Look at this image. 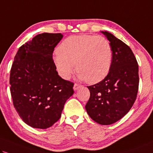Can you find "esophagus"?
<instances>
[{
    "label": "esophagus",
    "instance_id": "esophagus-1",
    "mask_svg": "<svg viewBox=\"0 0 153 153\" xmlns=\"http://www.w3.org/2000/svg\"><path fill=\"white\" fill-rule=\"evenodd\" d=\"M82 85H81V84H76V83H75L74 85V90H77L79 88L82 87Z\"/></svg>",
    "mask_w": 153,
    "mask_h": 153
}]
</instances>
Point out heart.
<instances>
[{
    "mask_svg": "<svg viewBox=\"0 0 153 153\" xmlns=\"http://www.w3.org/2000/svg\"><path fill=\"white\" fill-rule=\"evenodd\" d=\"M113 50L103 36L74 35L66 38L58 48L53 61L59 76L70 78L75 69L81 79L97 84L106 77L112 64Z\"/></svg>",
    "mask_w": 153,
    "mask_h": 153,
    "instance_id": "1",
    "label": "heart"
}]
</instances>
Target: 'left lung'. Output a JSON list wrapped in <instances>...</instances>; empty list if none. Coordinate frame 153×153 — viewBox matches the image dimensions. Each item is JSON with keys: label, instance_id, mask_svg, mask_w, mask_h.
<instances>
[{"label": "left lung", "instance_id": "left-lung-1", "mask_svg": "<svg viewBox=\"0 0 153 153\" xmlns=\"http://www.w3.org/2000/svg\"><path fill=\"white\" fill-rule=\"evenodd\" d=\"M102 33L112 47V64L105 79L87 86L90 98L85 108L94 121L101 125H110L125 116L136 99L138 65L127 45L108 32Z\"/></svg>", "mask_w": 153, "mask_h": 153}]
</instances>
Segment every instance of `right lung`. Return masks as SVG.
<instances>
[{"instance_id": "add662e5", "label": "right lung", "mask_w": 153, "mask_h": 153, "mask_svg": "<svg viewBox=\"0 0 153 153\" xmlns=\"http://www.w3.org/2000/svg\"><path fill=\"white\" fill-rule=\"evenodd\" d=\"M61 33L39 34L22 45L10 69L13 103L19 116L31 127L50 128L61 117L74 83L58 74L52 54Z\"/></svg>"}]
</instances>
